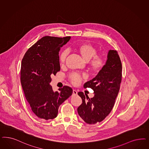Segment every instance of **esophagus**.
Here are the masks:
<instances>
[{"label":"esophagus","mask_w":149,"mask_h":149,"mask_svg":"<svg viewBox=\"0 0 149 149\" xmlns=\"http://www.w3.org/2000/svg\"><path fill=\"white\" fill-rule=\"evenodd\" d=\"M77 94V91L76 90L73 91V95H76Z\"/></svg>","instance_id":"obj_1"}]
</instances>
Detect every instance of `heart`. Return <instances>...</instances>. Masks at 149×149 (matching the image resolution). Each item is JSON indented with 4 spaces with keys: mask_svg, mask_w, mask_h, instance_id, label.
Segmentation results:
<instances>
[{
    "mask_svg": "<svg viewBox=\"0 0 149 149\" xmlns=\"http://www.w3.org/2000/svg\"><path fill=\"white\" fill-rule=\"evenodd\" d=\"M76 50L79 53L82 58L86 61H89L90 68L94 72H97L100 71L103 68L105 63V60L101 55H97V50L91 44L88 43L81 44L77 46ZM67 50H63L60 53L59 56L60 63L63 65L68 55ZM70 78L71 82L74 86L79 85L82 81V77L76 73H72L71 74Z\"/></svg>",
    "mask_w": 149,
    "mask_h": 149,
    "instance_id": "obj_1",
    "label": "heart"
}]
</instances>
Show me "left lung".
Wrapping results in <instances>:
<instances>
[{
    "mask_svg": "<svg viewBox=\"0 0 149 149\" xmlns=\"http://www.w3.org/2000/svg\"><path fill=\"white\" fill-rule=\"evenodd\" d=\"M105 65L96 77L83 86L91 88L94 96L89 99L83 92L78 93L82 98V104L77 111L88 124H95L105 118L112 110L120 91L122 71L120 58L114 50L109 51Z\"/></svg>",
    "mask_w": 149,
    "mask_h": 149,
    "instance_id": "1",
    "label": "left lung"
}]
</instances>
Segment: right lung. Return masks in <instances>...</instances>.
<instances>
[{
    "instance_id": "add662e5",
    "label": "right lung",
    "mask_w": 149,
    "mask_h": 149,
    "mask_svg": "<svg viewBox=\"0 0 149 149\" xmlns=\"http://www.w3.org/2000/svg\"><path fill=\"white\" fill-rule=\"evenodd\" d=\"M71 37L45 36L25 53L21 67V83L24 96L34 113L39 118L52 120L60 105L72 95L68 86L53 91L51 75L60 70L58 53Z\"/></svg>"
}]
</instances>
